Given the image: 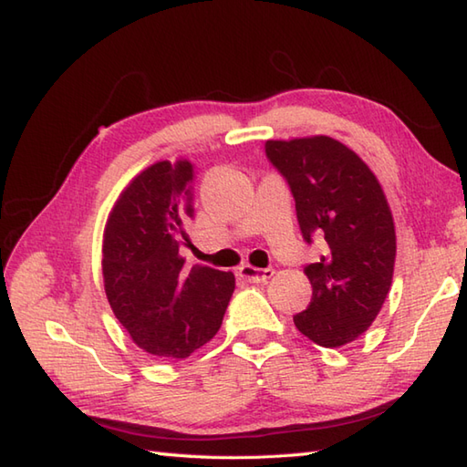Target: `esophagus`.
<instances>
[{"instance_id":"34e87169","label":"esophagus","mask_w":467,"mask_h":467,"mask_svg":"<svg viewBox=\"0 0 467 467\" xmlns=\"http://www.w3.org/2000/svg\"><path fill=\"white\" fill-rule=\"evenodd\" d=\"M239 275L249 283H266L275 275V271L273 269H256V266L243 265L239 269Z\"/></svg>"}]
</instances>
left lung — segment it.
I'll return each instance as SVG.
<instances>
[{
  "label": "left lung",
  "instance_id": "left-lung-1",
  "mask_svg": "<svg viewBox=\"0 0 467 467\" xmlns=\"http://www.w3.org/2000/svg\"><path fill=\"white\" fill-rule=\"evenodd\" d=\"M266 156L289 182L303 239L325 253L306 265L313 296L293 321L321 347H343L369 329L391 289L395 224L383 188L359 156L331 136L266 140Z\"/></svg>",
  "mask_w": 467,
  "mask_h": 467
}]
</instances>
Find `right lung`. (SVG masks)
<instances>
[{"label": "right lung", "mask_w": 467, "mask_h": 467, "mask_svg": "<svg viewBox=\"0 0 467 467\" xmlns=\"http://www.w3.org/2000/svg\"><path fill=\"white\" fill-rule=\"evenodd\" d=\"M194 164L154 162L114 202L104 228L102 275L108 303L132 341L161 359H184L221 329L234 275L184 269L194 214Z\"/></svg>", "instance_id": "right-lung-1"}]
</instances>
